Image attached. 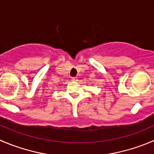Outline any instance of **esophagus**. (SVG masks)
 <instances>
[{
  "label": "esophagus",
  "mask_w": 154,
  "mask_h": 154,
  "mask_svg": "<svg viewBox=\"0 0 154 154\" xmlns=\"http://www.w3.org/2000/svg\"><path fill=\"white\" fill-rule=\"evenodd\" d=\"M77 77H72V78H71V80H73V81H76V80H77Z\"/></svg>",
  "instance_id": "obj_1"
}]
</instances>
